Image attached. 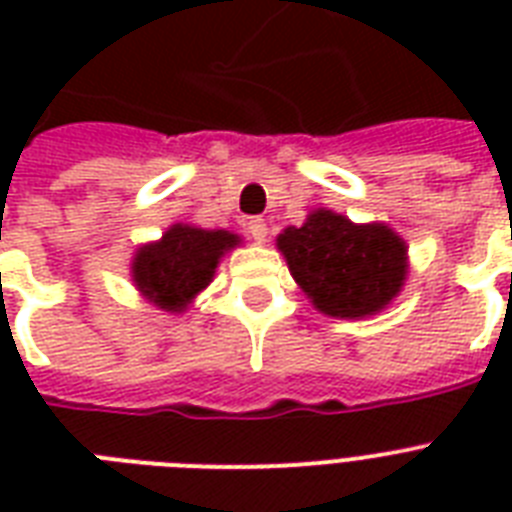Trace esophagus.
Returning <instances> with one entry per match:
<instances>
[{"mask_svg":"<svg viewBox=\"0 0 512 512\" xmlns=\"http://www.w3.org/2000/svg\"><path fill=\"white\" fill-rule=\"evenodd\" d=\"M247 233L257 241V244H263L265 236H268V225H265V220H260V217H252L247 223Z\"/></svg>","mask_w":512,"mask_h":512,"instance_id":"34e87169","label":"esophagus"}]
</instances>
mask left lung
I'll return each mask as SVG.
<instances>
[{"label": "left lung", "mask_w": 512, "mask_h": 512, "mask_svg": "<svg viewBox=\"0 0 512 512\" xmlns=\"http://www.w3.org/2000/svg\"><path fill=\"white\" fill-rule=\"evenodd\" d=\"M276 247L313 308L335 319L377 316L409 276V247L390 225L353 223L327 207L284 228Z\"/></svg>", "instance_id": "8db88e82"}]
</instances>
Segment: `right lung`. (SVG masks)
Listing matches in <instances>:
<instances>
[{
    "label": "right lung",
    "mask_w": 512,
    "mask_h": 512,
    "mask_svg": "<svg viewBox=\"0 0 512 512\" xmlns=\"http://www.w3.org/2000/svg\"><path fill=\"white\" fill-rule=\"evenodd\" d=\"M241 244V236L225 228H199L175 223L159 241L135 249L130 276L143 300L159 311L183 313L199 292L212 284L220 260Z\"/></svg>",
    "instance_id": "add662e5"
}]
</instances>
